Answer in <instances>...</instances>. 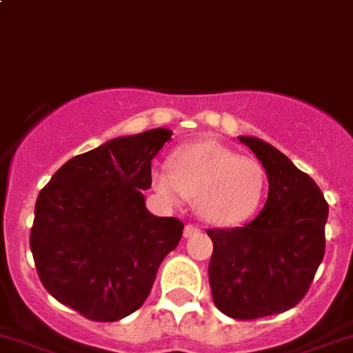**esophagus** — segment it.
Wrapping results in <instances>:
<instances>
[{"label":"esophagus","instance_id":"esophagus-1","mask_svg":"<svg viewBox=\"0 0 353 353\" xmlns=\"http://www.w3.org/2000/svg\"><path fill=\"white\" fill-rule=\"evenodd\" d=\"M196 232H200V228L194 224H188L186 228H184V236H186V238H191V236H194Z\"/></svg>","mask_w":353,"mask_h":353}]
</instances>
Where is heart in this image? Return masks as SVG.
<instances>
[{"instance_id":"heart-1","label":"heart","mask_w":353,"mask_h":353,"mask_svg":"<svg viewBox=\"0 0 353 353\" xmlns=\"http://www.w3.org/2000/svg\"><path fill=\"white\" fill-rule=\"evenodd\" d=\"M152 184L167 203L177 205L183 196L194 198L205 221L236 225L259 210L268 174L256 160L205 141L176 150L170 167L153 170Z\"/></svg>"}]
</instances>
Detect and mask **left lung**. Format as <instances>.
<instances>
[{
  "label": "left lung",
  "mask_w": 353,
  "mask_h": 353,
  "mask_svg": "<svg viewBox=\"0 0 353 353\" xmlns=\"http://www.w3.org/2000/svg\"><path fill=\"white\" fill-rule=\"evenodd\" d=\"M238 139L268 172V201L243 228L207 229L214 243L208 281L222 314L250 321L290 310L307 295L326 250L327 201L274 146Z\"/></svg>",
  "instance_id": "8db88e82"
}]
</instances>
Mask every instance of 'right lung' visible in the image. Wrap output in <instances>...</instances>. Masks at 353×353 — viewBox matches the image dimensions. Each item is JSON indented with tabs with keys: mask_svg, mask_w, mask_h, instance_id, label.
I'll return each instance as SVG.
<instances>
[{
	"mask_svg": "<svg viewBox=\"0 0 353 353\" xmlns=\"http://www.w3.org/2000/svg\"><path fill=\"white\" fill-rule=\"evenodd\" d=\"M169 129L115 138L65 162L41 190L30 252L51 296L85 319L114 323L145 303L184 224L157 217L141 190Z\"/></svg>",
	"mask_w": 353,
	"mask_h": 353,
	"instance_id": "1",
	"label": "right lung"
}]
</instances>
